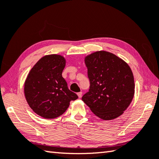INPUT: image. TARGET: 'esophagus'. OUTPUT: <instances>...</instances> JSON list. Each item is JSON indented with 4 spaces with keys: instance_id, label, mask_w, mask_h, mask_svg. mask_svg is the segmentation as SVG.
<instances>
[{
    "instance_id": "34e87169",
    "label": "esophagus",
    "mask_w": 159,
    "mask_h": 159,
    "mask_svg": "<svg viewBox=\"0 0 159 159\" xmlns=\"http://www.w3.org/2000/svg\"><path fill=\"white\" fill-rule=\"evenodd\" d=\"M77 95H78V96H79V98H81V96H82V92H78V93H77Z\"/></svg>"
}]
</instances>
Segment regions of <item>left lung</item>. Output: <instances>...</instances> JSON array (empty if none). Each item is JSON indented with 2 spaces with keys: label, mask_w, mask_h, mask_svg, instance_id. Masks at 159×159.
<instances>
[{
  "label": "left lung",
  "mask_w": 159,
  "mask_h": 159,
  "mask_svg": "<svg viewBox=\"0 0 159 159\" xmlns=\"http://www.w3.org/2000/svg\"><path fill=\"white\" fill-rule=\"evenodd\" d=\"M89 80L83 102L96 116L112 120L128 107L134 95V80L127 63L112 53L99 51L85 58Z\"/></svg>",
  "instance_id": "1"
}]
</instances>
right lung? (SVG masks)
Wrapping results in <instances>:
<instances>
[{
    "label": "right lung",
    "mask_w": 159,
    "mask_h": 159,
    "mask_svg": "<svg viewBox=\"0 0 159 159\" xmlns=\"http://www.w3.org/2000/svg\"><path fill=\"white\" fill-rule=\"evenodd\" d=\"M65 66V59L62 56H45L34 65L25 82L27 103L34 112L45 119L60 116L70 101L78 98L62 76Z\"/></svg>",
    "instance_id": "obj_1"
}]
</instances>
